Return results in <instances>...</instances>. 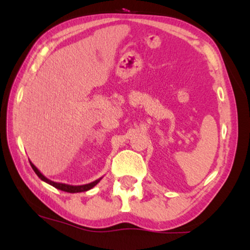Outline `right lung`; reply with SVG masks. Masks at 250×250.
I'll return each instance as SVG.
<instances>
[{
	"label": "right lung",
	"mask_w": 250,
	"mask_h": 250,
	"mask_svg": "<svg viewBox=\"0 0 250 250\" xmlns=\"http://www.w3.org/2000/svg\"><path fill=\"white\" fill-rule=\"evenodd\" d=\"M30 163V166H32V168L34 169V172L36 173V175L40 177L41 180L44 181V182H46L47 184H50V186H52L54 188H57V189H59L61 191H64V192H69V193H77V192H85V191H88L91 190L92 188L97 186V184L100 182L102 177H100V179L95 180L93 181V182L91 183H87V184H83V186H70V184H66V183H59V182H54V181H51L47 179V177H45L43 175L42 173L40 172L39 169H37V167L34 165V164L32 162Z\"/></svg>",
	"instance_id": "1"
}]
</instances>
